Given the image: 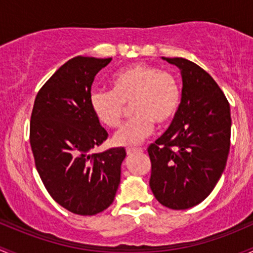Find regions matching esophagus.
Here are the masks:
<instances>
[{
    "label": "esophagus",
    "instance_id": "1",
    "mask_svg": "<svg viewBox=\"0 0 253 253\" xmlns=\"http://www.w3.org/2000/svg\"><path fill=\"white\" fill-rule=\"evenodd\" d=\"M140 152H142V150L141 148H132V147H129V148H126V153L127 155H134V153H140Z\"/></svg>",
    "mask_w": 253,
    "mask_h": 253
}]
</instances>
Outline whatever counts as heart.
Returning a JSON list of instances; mask_svg holds the SVG:
<instances>
[{
  "mask_svg": "<svg viewBox=\"0 0 253 253\" xmlns=\"http://www.w3.org/2000/svg\"><path fill=\"white\" fill-rule=\"evenodd\" d=\"M111 91L91 93L90 106L96 118L107 127H117L126 105H131L134 118L113 135L117 146H136L147 139L156 123L171 122L180 105V86L173 74L155 66L135 63L114 73Z\"/></svg>",
  "mask_w": 253,
  "mask_h": 253,
  "instance_id": "b5f03b06",
  "label": "heart"
}]
</instances>
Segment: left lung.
<instances>
[{"label": "left lung", "instance_id": "8db88e82", "mask_svg": "<svg viewBox=\"0 0 253 253\" xmlns=\"http://www.w3.org/2000/svg\"><path fill=\"white\" fill-rule=\"evenodd\" d=\"M183 79L170 126L148 147L150 187L161 205L187 210L201 204L222 176L230 148L228 100L213 78L185 58H166Z\"/></svg>", "mask_w": 253, "mask_h": 253}]
</instances>
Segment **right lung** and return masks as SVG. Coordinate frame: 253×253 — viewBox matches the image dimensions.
Masks as SVG:
<instances>
[{"instance_id": "right-lung-1", "label": "right lung", "mask_w": 253, "mask_h": 253, "mask_svg": "<svg viewBox=\"0 0 253 253\" xmlns=\"http://www.w3.org/2000/svg\"><path fill=\"white\" fill-rule=\"evenodd\" d=\"M111 61L83 56L69 59L34 102L30 145L36 169L52 199L75 214L105 211L121 183L126 148L91 153L108 136L91 109V85Z\"/></svg>"}]
</instances>
